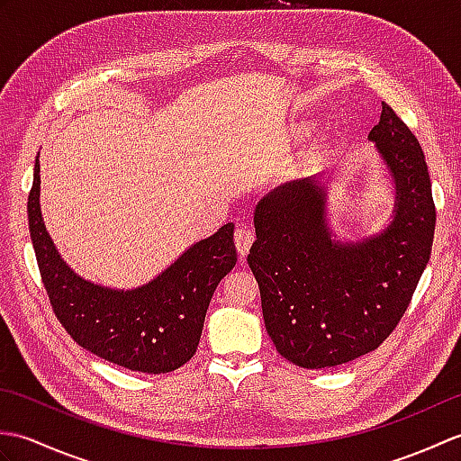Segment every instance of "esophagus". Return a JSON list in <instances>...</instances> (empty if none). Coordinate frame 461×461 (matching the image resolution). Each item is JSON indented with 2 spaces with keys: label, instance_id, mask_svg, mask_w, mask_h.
Listing matches in <instances>:
<instances>
[{
  "label": "esophagus",
  "instance_id": "esophagus-1",
  "mask_svg": "<svg viewBox=\"0 0 461 461\" xmlns=\"http://www.w3.org/2000/svg\"><path fill=\"white\" fill-rule=\"evenodd\" d=\"M253 240H256V236H253L251 230H248V228H238L236 230V248H238V253L241 258H246L249 253Z\"/></svg>",
  "mask_w": 461,
  "mask_h": 461
}]
</instances>
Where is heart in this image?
Here are the masks:
<instances>
[{
	"mask_svg": "<svg viewBox=\"0 0 461 461\" xmlns=\"http://www.w3.org/2000/svg\"><path fill=\"white\" fill-rule=\"evenodd\" d=\"M307 131H309V129H303V134H307Z\"/></svg>",
	"mask_w": 461,
	"mask_h": 461,
	"instance_id": "heart-1",
	"label": "heart"
}]
</instances>
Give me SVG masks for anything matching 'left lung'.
<instances>
[{
    "label": "left lung",
    "mask_w": 461,
    "mask_h": 461,
    "mask_svg": "<svg viewBox=\"0 0 461 461\" xmlns=\"http://www.w3.org/2000/svg\"><path fill=\"white\" fill-rule=\"evenodd\" d=\"M368 140L394 182L393 220L357 241L329 228V180L277 185L256 205L248 263L259 283L263 321L277 352L303 368L368 355L393 332L429 261L436 228L422 146L382 103Z\"/></svg>",
    "instance_id": "left-lung-1"
}]
</instances>
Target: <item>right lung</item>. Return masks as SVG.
I'll use <instances>...</instances> for the list:
<instances>
[{
  "label": "right lung",
  "instance_id": "add662e5",
  "mask_svg": "<svg viewBox=\"0 0 461 461\" xmlns=\"http://www.w3.org/2000/svg\"><path fill=\"white\" fill-rule=\"evenodd\" d=\"M39 185L35 160L27 202L29 231L49 301L68 335L93 355L146 375L185 365L198 348L215 287L238 261L233 223L195 241L144 285L111 289L77 276L59 256L43 223Z\"/></svg>",
  "mask_w": 461,
  "mask_h": 461
}]
</instances>
